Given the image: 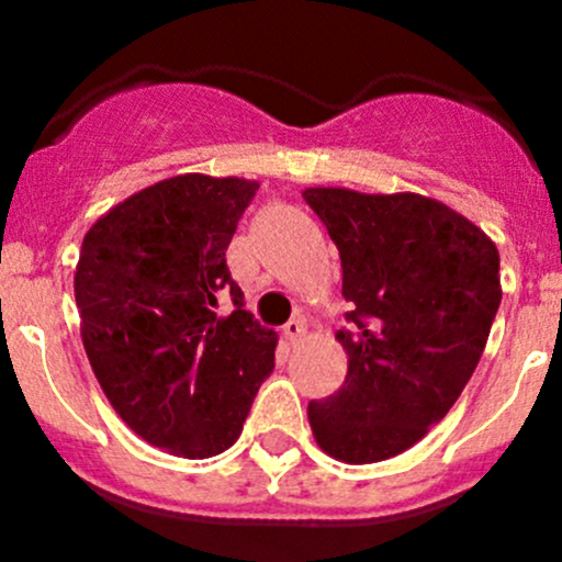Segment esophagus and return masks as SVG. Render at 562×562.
<instances>
[{"label":"esophagus","instance_id":"34e87169","mask_svg":"<svg viewBox=\"0 0 562 562\" xmlns=\"http://www.w3.org/2000/svg\"><path fill=\"white\" fill-rule=\"evenodd\" d=\"M282 337H285L291 345L302 342V339L307 337V326H304L302 317H291V321H288L285 326H282Z\"/></svg>","mask_w":562,"mask_h":562}]
</instances>
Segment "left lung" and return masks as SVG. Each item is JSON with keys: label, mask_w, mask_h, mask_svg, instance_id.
<instances>
[{"label": "left lung", "mask_w": 562, "mask_h": 562, "mask_svg": "<svg viewBox=\"0 0 562 562\" xmlns=\"http://www.w3.org/2000/svg\"><path fill=\"white\" fill-rule=\"evenodd\" d=\"M342 260L353 331L348 375L310 402L315 443L348 464L383 462L424 438L468 386L501 307L495 241L435 198L307 187Z\"/></svg>", "instance_id": "8db88e82"}]
</instances>
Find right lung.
<instances>
[{
	"label": "right lung",
	"instance_id": "right-lung-1",
	"mask_svg": "<svg viewBox=\"0 0 562 562\" xmlns=\"http://www.w3.org/2000/svg\"><path fill=\"white\" fill-rule=\"evenodd\" d=\"M258 181L181 173L124 198L87 231L76 266L81 339L108 402L173 457L223 454L274 370L277 331L231 280L225 249ZM231 292L235 310L216 313Z\"/></svg>",
	"mask_w": 562,
	"mask_h": 562
}]
</instances>
